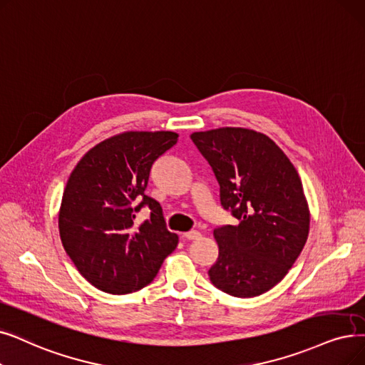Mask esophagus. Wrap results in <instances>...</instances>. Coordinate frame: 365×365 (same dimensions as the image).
<instances>
[{"label":"esophagus","mask_w":365,"mask_h":365,"mask_svg":"<svg viewBox=\"0 0 365 365\" xmlns=\"http://www.w3.org/2000/svg\"><path fill=\"white\" fill-rule=\"evenodd\" d=\"M183 237H185L186 240H197V239H200L201 234H200L197 230H191V231L185 232V234H183Z\"/></svg>","instance_id":"34e87169"}]
</instances>
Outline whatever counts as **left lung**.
Masks as SVG:
<instances>
[{"label": "left lung", "mask_w": 365, "mask_h": 365, "mask_svg": "<svg viewBox=\"0 0 365 365\" xmlns=\"http://www.w3.org/2000/svg\"><path fill=\"white\" fill-rule=\"evenodd\" d=\"M191 138L215 173L220 205L239 220L213 231L219 257L209 277L232 297H258L287 276L306 245L303 183L288 156L261 133L217 128Z\"/></svg>", "instance_id": "obj_1"}]
</instances>
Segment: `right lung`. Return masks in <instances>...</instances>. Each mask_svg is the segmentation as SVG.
Listing matches in <instances>:
<instances>
[{"instance_id": "1", "label": "right lung", "mask_w": 365, "mask_h": 365, "mask_svg": "<svg viewBox=\"0 0 365 365\" xmlns=\"http://www.w3.org/2000/svg\"><path fill=\"white\" fill-rule=\"evenodd\" d=\"M171 131H130L92 148L70 174L59 210L67 255L91 284L131 294L156 277L179 243L161 204L145 194L153 163L176 145ZM150 209L141 225L135 213Z\"/></svg>"}]
</instances>
